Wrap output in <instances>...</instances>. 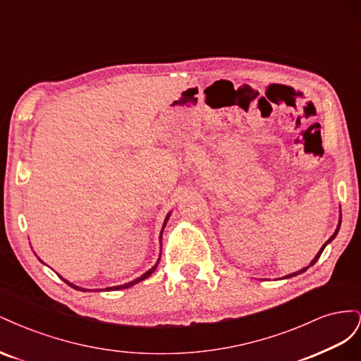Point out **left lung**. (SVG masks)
Returning <instances> with one entry per match:
<instances>
[{"mask_svg": "<svg viewBox=\"0 0 361 361\" xmlns=\"http://www.w3.org/2000/svg\"><path fill=\"white\" fill-rule=\"evenodd\" d=\"M341 223H342V212H341V215H338V224H337V227H336V232L331 235V238L329 239V241H326L322 247H321V250L318 251V255H316L314 257H313V260L310 262V265L309 267H305V268H302V269H300V271H297V272H292V274H288V276H285V277H283V279H289V277H293V276H298V274H302V272H305V271H307L310 267H313L314 264H316V260H318L319 259V256L322 255V251H324V248L326 247V245H329L331 241H333V239L337 236V233H338V228H341Z\"/></svg>", "mask_w": 361, "mask_h": 361, "instance_id": "8db88e82", "label": "left lung"}]
</instances>
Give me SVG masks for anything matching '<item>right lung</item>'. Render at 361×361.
I'll return each mask as SVG.
<instances>
[{
  "instance_id": "right-lung-1",
  "label": "right lung",
  "mask_w": 361,
  "mask_h": 361,
  "mask_svg": "<svg viewBox=\"0 0 361 361\" xmlns=\"http://www.w3.org/2000/svg\"><path fill=\"white\" fill-rule=\"evenodd\" d=\"M170 215H171V212H169L167 214V216H166V220H164V224H162V228H161V233H159V245H162V232H164V227H166V224H167V221H169V218H170ZM159 259H161V255H159V257H158V260H157V264L152 267L149 271H146L143 276H140L138 279H135V280H133V281H129V283H125V285H118V286H113V288H106L105 290H120V289H126V288H130V286H134V285H137V283H140V281H143V280H146L147 277H150L152 274H154L155 272V269H157V267H158V264H159ZM40 260V259H39ZM42 262V260H40ZM43 264V262H42ZM61 277V276H60ZM63 279V277H61ZM63 281L64 283H68V285L71 286V288H73V289H76V290H82V292H87L89 289H84V288H81V286H76V285H73V283H71V281H68L66 279H63Z\"/></svg>"
}]
</instances>
